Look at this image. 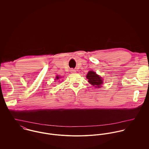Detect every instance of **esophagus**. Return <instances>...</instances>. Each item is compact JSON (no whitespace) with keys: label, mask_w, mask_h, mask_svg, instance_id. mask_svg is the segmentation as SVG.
I'll use <instances>...</instances> for the list:
<instances>
[{"label":"esophagus","mask_w":149,"mask_h":149,"mask_svg":"<svg viewBox=\"0 0 149 149\" xmlns=\"http://www.w3.org/2000/svg\"><path fill=\"white\" fill-rule=\"evenodd\" d=\"M70 72H71V73H76V70H74L73 69H70Z\"/></svg>","instance_id":"34e87169"}]
</instances>
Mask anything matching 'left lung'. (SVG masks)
Wrapping results in <instances>:
<instances>
[{"mask_svg": "<svg viewBox=\"0 0 149 149\" xmlns=\"http://www.w3.org/2000/svg\"><path fill=\"white\" fill-rule=\"evenodd\" d=\"M86 77L88 80V82L95 88H100L103 84L102 78L92 70L89 71Z\"/></svg>", "mask_w": 149, "mask_h": 149, "instance_id": "8db88e82", "label": "left lung"}]
</instances>
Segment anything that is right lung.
<instances>
[{
	"label": "right lung",
	"instance_id": "right-lung-1",
	"mask_svg": "<svg viewBox=\"0 0 149 149\" xmlns=\"http://www.w3.org/2000/svg\"><path fill=\"white\" fill-rule=\"evenodd\" d=\"M60 78H61V77H60V76H57L56 77L55 80H59Z\"/></svg>",
	"mask_w": 149,
	"mask_h": 149
}]
</instances>
